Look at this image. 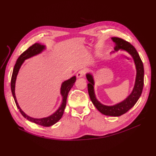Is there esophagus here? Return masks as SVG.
Wrapping results in <instances>:
<instances>
[{
    "label": "esophagus",
    "instance_id": "obj_1",
    "mask_svg": "<svg viewBox=\"0 0 156 156\" xmlns=\"http://www.w3.org/2000/svg\"><path fill=\"white\" fill-rule=\"evenodd\" d=\"M85 73H86L85 69L80 70V71H79V72H77V77H81L83 76L84 74H85Z\"/></svg>",
    "mask_w": 156,
    "mask_h": 156
}]
</instances>
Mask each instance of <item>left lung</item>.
I'll return each mask as SVG.
<instances>
[{"mask_svg": "<svg viewBox=\"0 0 156 156\" xmlns=\"http://www.w3.org/2000/svg\"><path fill=\"white\" fill-rule=\"evenodd\" d=\"M112 40L116 44L115 48V51H118L119 49L125 50L128 52L134 60L136 69V75L133 91L125 100L115 105L107 106L103 105L97 100L96 98L94 91L93 77L89 73L87 74V78L89 81L88 84V91L93 104L102 114L107 116H119L122 115H124V113L133 107L142 94L144 86V66L138 52L130 43L118 37H112Z\"/></svg>", "mask_w": 156, "mask_h": 156, "instance_id": "8db88e82", "label": "left lung"}]
</instances>
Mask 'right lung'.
Masks as SVG:
<instances>
[{
    "mask_svg": "<svg viewBox=\"0 0 156 156\" xmlns=\"http://www.w3.org/2000/svg\"><path fill=\"white\" fill-rule=\"evenodd\" d=\"M44 49H45L44 45H40V44L36 43L34 44H33L32 45H31L30 47H29V48H28L25 51L23 52V53L19 56V58L16 61V63L15 66H14L13 73L12 75L11 90H12V95L14 98V100H15V102H16V106L23 116L26 118L28 120H29L32 122H34L35 124H37L42 126L49 127L51 126H53V124L56 123V122H57L61 118H62L64 113V108L66 107V100H67V97L68 95L69 91L70 90V89L72 88L75 81H76V77L73 76L72 78L67 80V81H64L62 84V87H61V92H60L61 94H62V96L63 97L62 104H61L58 109L56 111L54 114L48 117L43 118V119H34V118H31L29 116H27L25 113L21 109L20 106H19L18 103L17 102L16 95H15L16 80L18 72L19 70H20L21 64H23V62H24L25 60L31 57V56L39 54Z\"/></svg>",
    "mask_w": 156,
    "mask_h": 156,
    "instance_id": "add662e5",
    "label": "right lung"
}]
</instances>
